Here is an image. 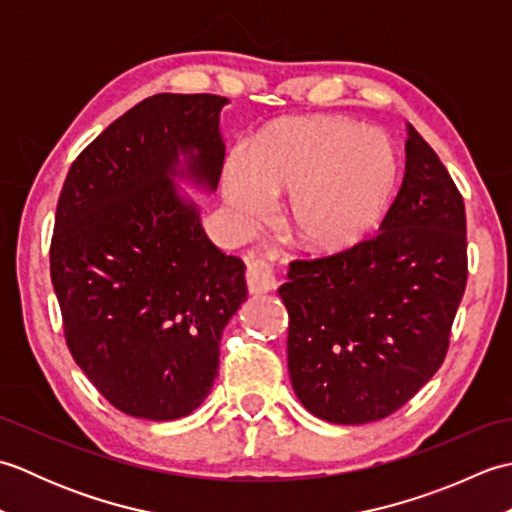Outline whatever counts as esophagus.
Masks as SVG:
<instances>
[{"label": "esophagus", "mask_w": 512, "mask_h": 512, "mask_svg": "<svg viewBox=\"0 0 512 512\" xmlns=\"http://www.w3.org/2000/svg\"><path fill=\"white\" fill-rule=\"evenodd\" d=\"M246 284L253 295H264V292L275 290L277 279L273 273V266H270L262 257H246Z\"/></svg>", "instance_id": "1"}]
</instances>
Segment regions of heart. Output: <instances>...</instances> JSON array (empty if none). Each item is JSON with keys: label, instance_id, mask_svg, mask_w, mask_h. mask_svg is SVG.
Wrapping results in <instances>:
<instances>
[{"label": "heart", "instance_id": "obj_1", "mask_svg": "<svg viewBox=\"0 0 512 512\" xmlns=\"http://www.w3.org/2000/svg\"><path fill=\"white\" fill-rule=\"evenodd\" d=\"M398 182L391 140L343 116L279 118L231 156L222 193L239 220L257 222L290 195L288 220L314 253H339L383 220Z\"/></svg>", "mask_w": 512, "mask_h": 512}]
</instances>
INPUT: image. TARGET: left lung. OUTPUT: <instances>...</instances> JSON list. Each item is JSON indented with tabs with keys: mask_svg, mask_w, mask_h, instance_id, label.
<instances>
[{
	"mask_svg": "<svg viewBox=\"0 0 512 512\" xmlns=\"http://www.w3.org/2000/svg\"><path fill=\"white\" fill-rule=\"evenodd\" d=\"M405 178L380 233L297 259L279 297L301 405L336 424L398 411L438 372L466 288L464 200L436 151L407 125Z\"/></svg>",
	"mask_w": 512,
	"mask_h": 512,
	"instance_id": "1",
	"label": "left lung"
}]
</instances>
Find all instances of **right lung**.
<instances>
[{"label": "right lung", "mask_w": 512, "mask_h": 512, "mask_svg": "<svg viewBox=\"0 0 512 512\" xmlns=\"http://www.w3.org/2000/svg\"><path fill=\"white\" fill-rule=\"evenodd\" d=\"M215 94H156L72 162L50 277L65 343L127 416L176 420L209 396L226 323L246 301L244 262L206 237L176 178L215 191L224 165Z\"/></svg>", "instance_id": "right-lung-1"}]
</instances>
